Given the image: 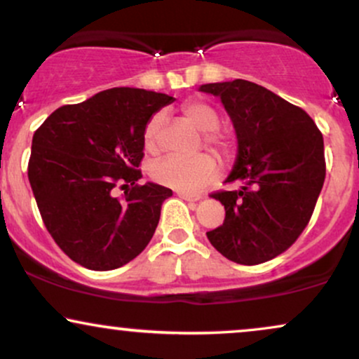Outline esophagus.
<instances>
[{
	"label": "esophagus",
	"mask_w": 359,
	"mask_h": 359,
	"mask_svg": "<svg viewBox=\"0 0 359 359\" xmlns=\"http://www.w3.org/2000/svg\"><path fill=\"white\" fill-rule=\"evenodd\" d=\"M179 197L184 198V201H191V202H197L202 198L201 194H191V192H179Z\"/></svg>",
	"instance_id": "obj_1"
}]
</instances>
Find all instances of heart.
<instances>
[{"label": "heart", "mask_w": 359, "mask_h": 359, "mask_svg": "<svg viewBox=\"0 0 359 359\" xmlns=\"http://www.w3.org/2000/svg\"><path fill=\"white\" fill-rule=\"evenodd\" d=\"M185 118L191 122L194 127L204 132V144L214 152H221L226 149V138L215 128L219 125V115L209 103L204 102H189L182 107ZM163 122V115L154 114L145 125L144 130V144L147 152L157 154L161 150V140L158 133ZM217 167H215L214 158L207 154L196 155V157H167L157 162L152 167V177L158 184L174 187L182 192H196L205 187L207 184L212 182Z\"/></svg>", "instance_id": "1"}]
</instances>
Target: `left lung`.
I'll return each instance as SVG.
<instances>
[{"instance_id":"left-lung-1","label":"left lung","mask_w":359,"mask_h":359,"mask_svg":"<svg viewBox=\"0 0 359 359\" xmlns=\"http://www.w3.org/2000/svg\"><path fill=\"white\" fill-rule=\"evenodd\" d=\"M221 98L237 137V157L226 182L239 191L215 192L226 209L207 239L224 257L254 266L294 244L308 226L325 184V144L303 109L248 80L198 86Z\"/></svg>"}]
</instances>
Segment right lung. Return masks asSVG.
<instances>
[{
    "label": "right lung",
    "mask_w": 359,
    "mask_h": 359,
    "mask_svg": "<svg viewBox=\"0 0 359 359\" xmlns=\"http://www.w3.org/2000/svg\"><path fill=\"white\" fill-rule=\"evenodd\" d=\"M142 88L103 90L55 110L34 132L28 179L46 229L72 261L92 271L127 264L152 239L172 191L138 185L144 130L174 102ZM116 184L131 189L118 199Z\"/></svg>",
    "instance_id": "add662e5"
}]
</instances>
